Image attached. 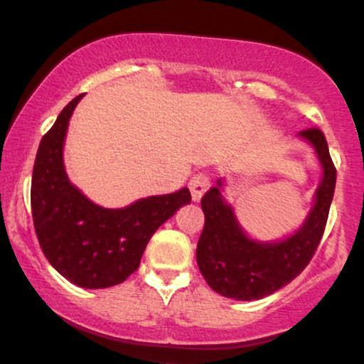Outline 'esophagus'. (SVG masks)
I'll list each match as a JSON object with an SVG mask.
<instances>
[{"mask_svg":"<svg viewBox=\"0 0 364 364\" xmlns=\"http://www.w3.org/2000/svg\"><path fill=\"white\" fill-rule=\"evenodd\" d=\"M208 188H210V179H208L207 174H195V176L190 179V191L193 202H200V198H202Z\"/></svg>","mask_w":364,"mask_h":364,"instance_id":"1","label":"esophagus"}]
</instances>
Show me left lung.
I'll use <instances>...</instances> for the list:
<instances>
[{
  "mask_svg": "<svg viewBox=\"0 0 364 364\" xmlns=\"http://www.w3.org/2000/svg\"><path fill=\"white\" fill-rule=\"evenodd\" d=\"M298 136L315 150L321 178L310 212L291 235L274 241L250 236L237 220L235 207L224 198V178L203 195L205 225L196 246V263L208 286L225 298L255 301L272 294L298 277L318 248L337 173L320 129H304Z\"/></svg>",
  "mask_w": 364,
  "mask_h": 364,
  "instance_id": "obj_1",
  "label": "left lung"
}]
</instances>
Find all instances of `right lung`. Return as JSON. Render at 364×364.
Listing matches in <instances>:
<instances>
[{
  "label": "right lung",
  "instance_id": "obj_1",
  "mask_svg": "<svg viewBox=\"0 0 364 364\" xmlns=\"http://www.w3.org/2000/svg\"><path fill=\"white\" fill-rule=\"evenodd\" d=\"M77 95L41 140L32 173L31 205L41 248L70 282L104 289L127 281L140 265L145 246L166 220L191 202L188 188L140 198L123 208L94 203L70 181L63 161L66 132Z\"/></svg>",
  "mask_w": 364,
  "mask_h": 364
}]
</instances>
